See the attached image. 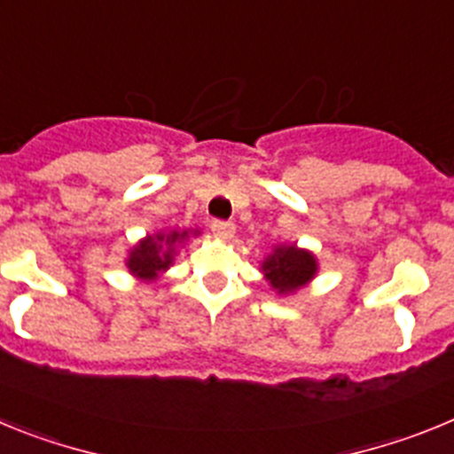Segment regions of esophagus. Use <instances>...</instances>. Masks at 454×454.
<instances>
[{
  "instance_id": "esophagus-1",
  "label": "esophagus",
  "mask_w": 454,
  "mask_h": 454,
  "mask_svg": "<svg viewBox=\"0 0 454 454\" xmlns=\"http://www.w3.org/2000/svg\"><path fill=\"white\" fill-rule=\"evenodd\" d=\"M211 231H214L218 239L227 240L234 236L236 227H234V223H227V220H214V223H211Z\"/></svg>"
}]
</instances>
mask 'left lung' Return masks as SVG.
Returning a JSON list of instances; mask_svg holds the SVG:
<instances>
[{"instance_id": "1", "label": "left lung", "mask_w": 454, "mask_h": 454, "mask_svg": "<svg viewBox=\"0 0 454 454\" xmlns=\"http://www.w3.org/2000/svg\"><path fill=\"white\" fill-rule=\"evenodd\" d=\"M262 270L270 286L286 295L307 286L314 279L318 272V262L311 252L300 250L298 246H277L262 263Z\"/></svg>"}]
</instances>
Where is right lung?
<instances>
[{
  "label": "right lung",
  "mask_w": 454,
  "mask_h": 454,
  "mask_svg": "<svg viewBox=\"0 0 454 454\" xmlns=\"http://www.w3.org/2000/svg\"><path fill=\"white\" fill-rule=\"evenodd\" d=\"M198 234V230H195ZM188 239V231H159L154 236H145L138 246L131 247L129 259H127V268L134 277L152 282L156 277L166 272L172 266L175 259V247Z\"/></svg>",
  "instance_id": "obj_1"
}]
</instances>
